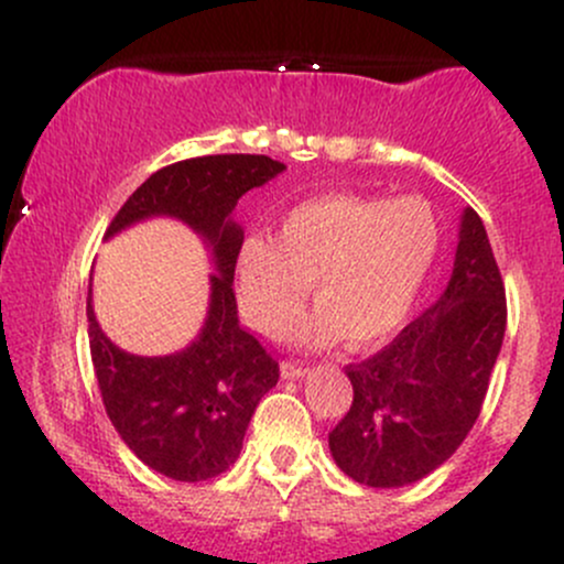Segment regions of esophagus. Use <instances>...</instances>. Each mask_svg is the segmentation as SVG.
Listing matches in <instances>:
<instances>
[{"label":"esophagus","mask_w":564,"mask_h":564,"mask_svg":"<svg viewBox=\"0 0 564 564\" xmlns=\"http://www.w3.org/2000/svg\"><path fill=\"white\" fill-rule=\"evenodd\" d=\"M282 377L284 379H299L304 377V373L308 371L306 362H299V360H282Z\"/></svg>","instance_id":"obj_1"}]
</instances>
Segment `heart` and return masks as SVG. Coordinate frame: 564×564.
I'll return each instance as SVG.
<instances>
[{"label":"heart","instance_id":"b5f03b06","mask_svg":"<svg viewBox=\"0 0 564 564\" xmlns=\"http://www.w3.org/2000/svg\"><path fill=\"white\" fill-rule=\"evenodd\" d=\"M441 250V223L422 198L328 193L288 212L269 236H247L236 252V293L252 328L280 338L306 306L319 314L306 336L349 347L387 341L414 308Z\"/></svg>","mask_w":564,"mask_h":564}]
</instances>
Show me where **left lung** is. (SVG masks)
Instances as JSON below:
<instances>
[{
	"label": "left lung",
	"instance_id": "obj_1",
	"mask_svg": "<svg viewBox=\"0 0 564 564\" xmlns=\"http://www.w3.org/2000/svg\"><path fill=\"white\" fill-rule=\"evenodd\" d=\"M506 284L481 217L463 212L449 284L362 362L352 405L328 433L338 468L366 487H405L457 452L476 425L506 333Z\"/></svg>",
	"mask_w": 564,
	"mask_h": 564
}]
</instances>
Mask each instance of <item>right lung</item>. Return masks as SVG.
I'll return each mask as SVG.
<instances>
[{"mask_svg": "<svg viewBox=\"0 0 564 564\" xmlns=\"http://www.w3.org/2000/svg\"><path fill=\"white\" fill-rule=\"evenodd\" d=\"M284 163L269 155H198L150 174L112 217L107 236L153 215H172L207 236L215 250L209 314L191 347L166 357L118 349L94 317L88 341L101 401L120 438L148 468L174 481H209L236 463L260 398L280 379V362L241 328L234 293L241 228L231 212Z\"/></svg>", "mask_w": 564, "mask_h": 564, "instance_id": "1", "label": "right lung"}]
</instances>
